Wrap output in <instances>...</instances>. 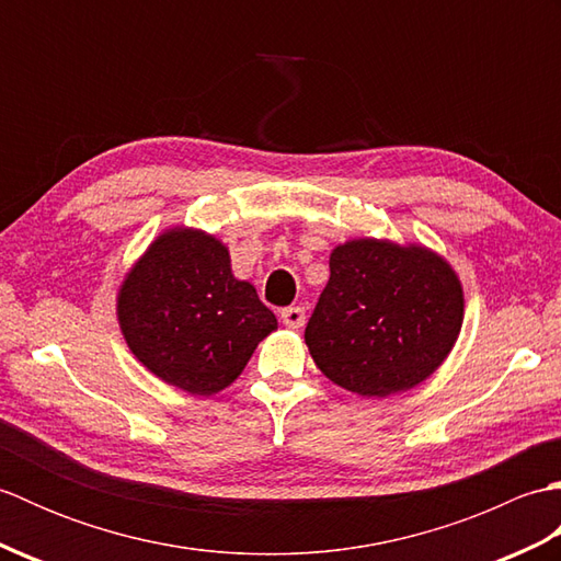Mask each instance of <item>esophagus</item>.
I'll list each match as a JSON object with an SVG mask.
<instances>
[{"instance_id":"34e87169","label":"esophagus","mask_w":561,"mask_h":561,"mask_svg":"<svg viewBox=\"0 0 561 561\" xmlns=\"http://www.w3.org/2000/svg\"><path fill=\"white\" fill-rule=\"evenodd\" d=\"M282 323L287 325V328H291V330H299L306 323V311H304L301 306L284 308V311H282Z\"/></svg>"}]
</instances>
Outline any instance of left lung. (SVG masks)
<instances>
[{"label":"left lung","mask_w":561,"mask_h":561,"mask_svg":"<svg viewBox=\"0 0 561 561\" xmlns=\"http://www.w3.org/2000/svg\"><path fill=\"white\" fill-rule=\"evenodd\" d=\"M465 316L456 270L422 243L354 238L306 325L316 366L362 398L412 390L446 362Z\"/></svg>","instance_id":"1"}]
</instances>
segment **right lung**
<instances>
[{
    "mask_svg": "<svg viewBox=\"0 0 561 561\" xmlns=\"http://www.w3.org/2000/svg\"><path fill=\"white\" fill-rule=\"evenodd\" d=\"M129 352L163 383L214 396L241 376L277 318L207 231L173 226L145 250L117 289Z\"/></svg>",
    "mask_w": 561,
    "mask_h": 561,
    "instance_id": "right-lung-1",
    "label": "right lung"
}]
</instances>
